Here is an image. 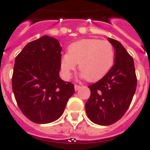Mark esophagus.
Instances as JSON below:
<instances>
[{"label":"esophagus","mask_w":150,"mask_h":150,"mask_svg":"<svg viewBox=\"0 0 150 150\" xmlns=\"http://www.w3.org/2000/svg\"><path fill=\"white\" fill-rule=\"evenodd\" d=\"M81 88V86L79 85V84H75V91H78V90H79V88Z\"/></svg>","instance_id":"1"}]
</instances>
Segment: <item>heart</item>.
I'll return each instance as SVG.
<instances>
[{
	"instance_id": "obj_1",
	"label": "heart",
	"mask_w": 150,
	"mask_h": 150,
	"mask_svg": "<svg viewBox=\"0 0 150 150\" xmlns=\"http://www.w3.org/2000/svg\"><path fill=\"white\" fill-rule=\"evenodd\" d=\"M114 59V47L109 41L83 39L69 46L68 54L62 56L61 59V67L68 77L79 63V70L84 79L93 81L107 73Z\"/></svg>"
}]
</instances>
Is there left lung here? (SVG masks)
I'll return each instance as SVG.
<instances>
[{
  "label": "left lung",
  "mask_w": 150,
  "mask_h": 150,
  "mask_svg": "<svg viewBox=\"0 0 150 150\" xmlns=\"http://www.w3.org/2000/svg\"><path fill=\"white\" fill-rule=\"evenodd\" d=\"M115 49V64L97 82L88 86L91 96L85 104L86 112L93 123L110 125L126 112L137 88L132 57L119 41L109 38Z\"/></svg>",
  "instance_id": "left-lung-1"
}]
</instances>
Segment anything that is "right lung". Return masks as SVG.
I'll use <instances>...</instances> for the list:
<instances>
[{
	"label": "right lung",
	"mask_w": 150,
	"mask_h": 150,
	"mask_svg": "<svg viewBox=\"0 0 150 150\" xmlns=\"http://www.w3.org/2000/svg\"><path fill=\"white\" fill-rule=\"evenodd\" d=\"M61 51L59 41L45 35L26 44L16 57L14 97L23 115L35 123L57 120L75 92L74 84L59 75Z\"/></svg>",
	"instance_id": "right-lung-1"
}]
</instances>
